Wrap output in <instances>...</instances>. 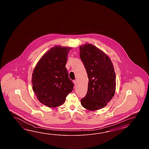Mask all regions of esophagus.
Returning a JSON list of instances; mask_svg holds the SVG:
<instances>
[{
  "mask_svg": "<svg viewBox=\"0 0 149 149\" xmlns=\"http://www.w3.org/2000/svg\"><path fill=\"white\" fill-rule=\"evenodd\" d=\"M77 80H73V83H74V84L76 85V84H77Z\"/></svg>",
  "mask_w": 149,
  "mask_h": 149,
  "instance_id": "34e87169",
  "label": "esophagus"
}]
</instances>
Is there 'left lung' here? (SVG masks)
Here are the masks:
<instances>
[{
  "instance_id": "8db88e82",
  "label": "left lung",
  "mask_w": 149,
  "mask_h": 149,
  "mask_svg": "<svg viewBox=\"0 0 149 149\" xmlns=\"http://www.w3.org/2000/svg\"><path fill=\"white\" fill-rule=\"evenodd\" d=\"M80 57L88 78V91L81 100L86 109L95 111L104 108L113 97L116 91V74L110 58L94 45L80 46Z\"/></svg>"
}]
</instances>
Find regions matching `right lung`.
<instances>
[{"label":"right lung","mask_w":149,"mask_h":149,"mask_svg":"<svg viewBox=\"0 0 149 149\" xmlns=\"http://www.w3.org/2000/svg\"><path fill=\"white\" fill-rule=\"evenodd\" d=\"M71 47L55 46L41 57L32 75V88L39 102L49 108L62 104L73 91L65 68Z\"/></svg>","instance_id":"1"}]
</instances>
